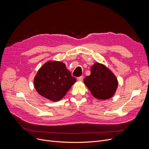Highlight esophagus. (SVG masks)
I'll use <instances>...</instances> for the list:
<instances>
[{
    "instance_id": "esophagus-1",
    "label": "esophagus",
    "mask_w": 149,
    "mask_h": 149,
    "mask_svg": "<svg viewBox=\"0 0 149 149\" xmlns=\"http://www.w3.org/2000/svg\"><path fill=\"white\" fill-rule=\"evenodd\" d=\"M83 80V76H81V77H79L77 78V80L79 81H82Z\"/></svg>"
}]
</instances>
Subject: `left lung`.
<instances>
[{"mask_svg":"<svg viewBox=\"0 0 149 149\" xmlns=\"http://www.w3.org/2000/svg\"><path fill=\"white\" fill-rule=\"evenodd\" d=\"M84 83L93 97L101 100L112 98L118 86L115 74L104 65L98 62L92 65L91 75L85 77Z\"/></svg>","mask_w":149,"mask_h":149,"instance_id":"left-lung-1","label":"left lung"}]
</instances>
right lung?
Listing matches in <instances>:
<instances>
[{"label":"right lung","mask_w":149,"mask_h":149,"mask_svg":"<svg viewBox=\"0 0 149 149\" xmlns=\"http://www.w3.org/2000/svg\"><path fill=\"white\" fill-rule=\"evenodd\" d=\"M77 81L61 61L49 60L38 69L34 84L41 96L52 101L61 100Z\"/></svg>","instance_id":"1"}]
</instances>
